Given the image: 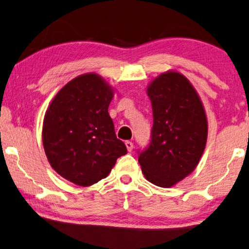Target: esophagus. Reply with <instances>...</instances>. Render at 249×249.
<instances>
[{
  "mask_svg": "<svg viewBox=\"0 0 249 249\" xmlns=\"http://www.w3.org/2000/svg\"><path fill=\"white\" fill-rule=\"evenodd\" d=\"M125 145H126V148H127V151H128V152H132V151H133V148H134V144L132 143V142L126 141V142H125Z\"/></svg>",
  "mask_w": 249,
  "mask_h": 249,
  "instance_id": "34e87169",
  "label": "esophagus"
}]
</instances>
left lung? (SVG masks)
<instances>
[{
    "instance_id": "1",
    "label": "left lung",
    "mask_w": 249,
    "mask_h": 249,
    "mask_svg": "<svg viewBox=\"0 0 249 249\" xmlns=\"http://www.w3.org/2000/svg\"><path fill=\"white\" fill-rule=\"evenodd\" d=\"M146 93L154 123L151 144L140 154L139 163L146 179L169 188L199 163L207 142L206 112L194 86L177 71L153 78Z\"/></svg>"
}]
</instances>
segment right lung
<instances>
[{
    "mask_svg": "<svg viewBox=\"0 0 249 249\" xmlns=\"http://www.w3.org/2000/svg\"><path fill=\"white\" fill-rule=\"evenodd\" d=\"M114 93L100 74H82L58 90L45 112L42 141L47 160L78 186L107 177L118 157L127 153L108 114Z\"/></svg>",
    "mask_w": 249,
    "mask_h": 249,
    "instance_id": "right-lung-1",
    "label": "right lung"
}]
</instances>
